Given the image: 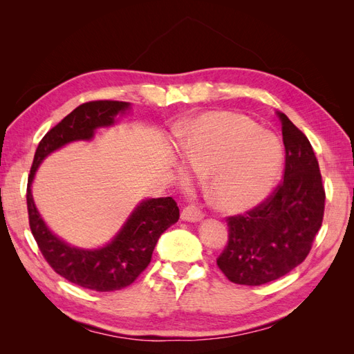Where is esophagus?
I'll list each match as a JSON object with an SVG mask.
<instances>
[{"label":"esophagus","mask_w":354,"mask_h":354,"mask_svg":"<svg viewBox=\"0 0 354 354\" xmlns=\"http://www.w3.org/2000/svg\"><path fill=\"white\" fill-rule=\"evenodd\" d=\"M203 218V212L195 207V205H189L181 212V220L185 221H190V223H198Z\"/></svg>","instance_id":"34e87169"}]
</instances>
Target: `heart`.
<instances>
[{
	"label": "heart",
	"mask_w": 354,
	"mask_h": 354,
	"mask_svg": "<svg viewBox=\"0 0 354 354\" xmlns=\"http://www.w3.org/2000/svg\"><path fill=\"white\" fill-rule=\"evenodd\" d=\"M186 168L208 177V196L224 212H243L272 195L281 177L283 153L277 138L251 118L211 112L190 121L180 140ZM178 180L190 177L180 171Z\"/></svg>",
	"instance_id": "1"
}]
</instances>
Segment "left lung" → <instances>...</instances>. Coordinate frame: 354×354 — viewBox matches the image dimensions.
I'll list each match as a JSON object with an SVG mask.
<instances>
[{
	"label": "left lung",
	"mask_w": 354,
	"mask_h": 354,
	"mask_svg": "<svg viewBox=\"0 0 354 354\" xmlns=\"http://www.w3.org/2000/svg\"><path fill=\"white\" fill-rule=\"evenodd\" d=\"M285 146L283 180L260 205L227 217L229 241L217 266L233 283L259 286L301 264L322 226L325 189L303 131L277 113Z\"/></svg>",
	"instance_id": "1"
}]
</instances>
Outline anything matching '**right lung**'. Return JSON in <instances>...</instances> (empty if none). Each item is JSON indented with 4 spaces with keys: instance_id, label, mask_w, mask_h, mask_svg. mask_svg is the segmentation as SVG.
<instances>
[{
    "instance_id": "add662e5",
    "label": "right lung",
    "mask_w": 354,
    "mask_h": 354,
    "mask_svg": "<svg viewBox=\"0 0 354 354\" xmlns=\"http://www.w3.org/2000/svg\"><path fill=\"white\" fill-rule=\"evenodd\" d=\"M128 108L130 103L116 100H95L78 106L42 137L28 177L29 227L41 254L51 269L66 281L99 292L118 291L140 276L151 263L160 234L180 218L177 202L169 196L146 199L131 212L112 242L97 250H81L50 232L35 207L30 185L39 164L51 152L75 140H91L95 128L115 124V116Z\"/></svg>"
}]
</instances>
